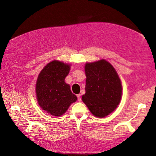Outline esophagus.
<instances>
[{
  "instance_id": "34e87169",
  "label": "esophagus",
  "mask_w": 156,
  "mask_h": 156,
  "mask_svg": "<svg viewBox=\"0 0 156 156\" xmlns=\"http://www.w3.org/2000/svg\"><path fill=\"white\" fill-rule=\"evenodd\" d=\"M77 99H78V101H81V94H77Z\"/></svg>"
}]
</instances>
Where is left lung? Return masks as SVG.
<instances>
[{"instance_id": "1", "label": "left lung", "mask_w": 156, "mask_h": 156, "mask_svg": "<svg viewBox=\"0 0 156 156\" xmlns=\"http://www.w3.org/2000/svg\"><path fill=\"white\" fill-rule=\"evenodd\" d=\"M85 94L82 100L92 114L98 118L114 111L121 100L122 86L112 66L105 59L87 62Z\"/></svg>"}]
</instances>
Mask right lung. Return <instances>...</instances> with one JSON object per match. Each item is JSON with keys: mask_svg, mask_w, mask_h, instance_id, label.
<instances>
[{"mask_svg": "<svg viewBox=\"0 0 156 156\" xmlns=\"http://www.w3.org/2000/svg\"><path fill=\"white\" fill-rule=\"evenodd\" d=\"M71 64L53 60L41 69L36 84V99L42 109L55 116L66 112L72 103L77 101L70 86L66 83Z\"/></svg>", "mask_w": 156, "mask_h": 156, "instance_id": "1", "label": "right lung"}]
</instances>
